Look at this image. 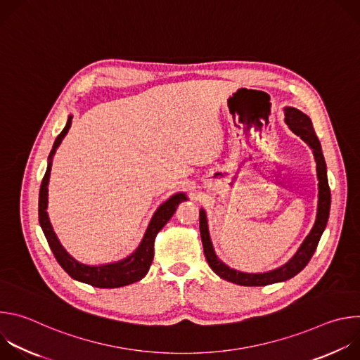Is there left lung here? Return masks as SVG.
Listing matches in <instances>:
<instances>
[{
	"label": "left lung",
	"mask_w": 360,
	"mask_h": 360,
	"mask_svg": "<svg viewBox=\"0 0 360 360\" xmlns=\"http://www.w3.org/2000/svg\"><path fill=\"white\" fill-rule=\"evenodd\" d=\"M285 117H286L285 121L289 125V128L292 129V132H295L297 136H300V139L304 141L314 150L315 161H316L318 179H319V205H318L316 222H315L311 233L307 235V238L304 239V242L296 252V255L286 265H283L282 268H278L275 271L266 272V274H243V272L231 269L229 266H226L224 262H221L217 258L212 243H211L210 232H208L207 215H205L203 210H200L199 231H200V239H202V245H203L205 258H207L208 265L218 276H221L222 279H225L228 282L236 283V285L265 286V285L288 281V279L293 278L295 275H297L307 265V262L311 261V258L318 248L319 239L325 231V226L328 224L329 211H330V189H329V184H328L326 164H325V158L322 153L321 142L316 136L312 121L309 117L295 108H286Z\"/></svg>",
	"instance_id": "8db88e82"
}]
</instances>
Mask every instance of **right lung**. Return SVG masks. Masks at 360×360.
I'll list each match as a JSON object with an SVG mask.
<instances>
[{"label": "right lung", "instance_id": "1", "mask_svg": "<svg viewBox=\"0 0 360 360\" xmlns=\"http://www.w3.org/2000/svg\"><path fill=\"white\" fill-rule=\"evenodd\" d=\"M72 117L68 118V122L63 132L57 136L53 149L49 152V162L46 167V172L42 178L41 188H39V203H38V215H39V225L44 231V235L48 240V245L53 250L57 262L63 266V269L75 281L88 283L95 288H121L134 282H138L142 279L146 272L149 271V266L153 259V240H155L157 233L165 226V224L172 218L174 212L176 211V207L179 202L185 200L186 196L184 193H175L171 196L165 203H162L158 208V211L153 215L150 219V224L145 232V236L138 246V249L128 256L127 259L115 262V264H108V265H101V266H88L77 262L71 255L63 248L60 243L57 235L53 231V226L49 224L48 214H46V203H48V181H49V172H51V160H53L56 149L60 146L63 138L67 135L70 127H71Z\"/></svg>", "mask_w": 360, "mask_h": 360}]
</instances>
